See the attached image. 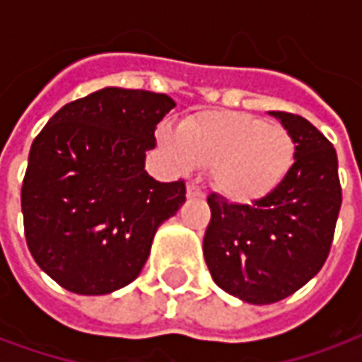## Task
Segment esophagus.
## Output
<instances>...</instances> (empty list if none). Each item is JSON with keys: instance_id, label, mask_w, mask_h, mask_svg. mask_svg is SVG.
<instances>
[{"instance_id": "1", "label": "esophagus", "mask_w": 362, "mask_h": 362, "mask_svg": "<svg viewBox=\"0 0 362 362\" xmlns=\"http://www.w3.org/2000/svg\"><path fill=\"white\" fill-rule=\"evenodd\" d=\"M186 196L189 197V199H194V197H204V189L199 188L197 184H194V182H189L188 188H186Z\"/></svg>"}]
</instances>
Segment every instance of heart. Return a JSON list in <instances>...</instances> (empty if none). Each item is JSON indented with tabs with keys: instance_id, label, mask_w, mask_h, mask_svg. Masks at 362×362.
Returning a JSON list of instances; mask_svg holds the SVG:
<instances>
[{
	"instance_id": "heart-1",
	"label": "heart",
	"mask_w": 362,
	"mask_h": 362,
	"mask_svg": "<svg viewBox=\"0 0 362 362\" xmlns=\"http://www.w3.org/2000/svg\"><path fill=\"white\" fill-rule=\"evenodd\" d=\"M160 145L182 173L211 170L215 192L238 205L273 194L295 160V141L285 127L230 110L192 114L178 134L163 129Z\"/></svg>"
}]
</instances>
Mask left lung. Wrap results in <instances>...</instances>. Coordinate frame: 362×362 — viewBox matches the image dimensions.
Listing matches in <instances>:
<instances>
[{"label":"left lung","instance_id":"obj_1","mask_svg":"<svg viewBox=\"0 0 362 362\" xmlns=\"http://www.w3.org/2000/svg\"><path fill=\"white\" fill-rule=\"evenodd\" d=\"M269 116L295 141V163L283 184L252 205L207 197L205 264L223 291L250 304L283 300L322 269L341 207L334 145L303 116Z\"/></svg>","mask_w":362,"mask_h":362}]
</instances>
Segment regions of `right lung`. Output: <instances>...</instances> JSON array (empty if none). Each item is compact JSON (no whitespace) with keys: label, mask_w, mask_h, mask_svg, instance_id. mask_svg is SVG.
<instances>
[{"label":"right lung","mask_w":362,"mask_h":362,"mask_svg":"<svg viewBox=\"0 0 362 362\" xmlns=\"http://www.w3.org/2000/svg\"><path fill=\"white\" fill-rule=\"evenodd\" d=\"M176 103L104 87L59 108L33 141L21 207L28 250L77 295H108L141 273L157 228L186 202L184 182L145 170Z\"/></svg>","instance_id":"1"}]
</instances>
